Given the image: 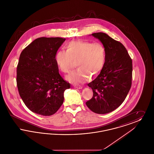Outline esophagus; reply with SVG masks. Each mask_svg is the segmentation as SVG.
<instances>
[{
  "mask_svg": "<svg viewBox=\"0 0 154 154\" xmlns=\"http://www.w3.org/2000/svg\"><path fill=\"white\" fill-rule=\"evenodd\" d=\"M74 87L75 88H77V89H80L82 88V87L80 85H75V86H74Z\"/></svg>",
  "mask_w": 154,
  "mask_h": 154,
  "instance_id": "esophagus-1",
  "label": "esophagus"
}]
</instances>
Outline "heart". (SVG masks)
<instances>
[{
    "mask_svg": "<svg viewBox=\"0 0 154 154\" xmlns=\"http://www.w3.org/2000/svg\"><path fill=\"white\" fill-rule=\"evenodd\" d=\"M66 51L59 50L55 56V61L59 69L63 73H69L74 62L77 69L66 77L73 84H82L88 80L89 75L95 77L100 73L105 63L106 50L99 43L75 40L66 45Z\"/></svg>",
    "mask_w": 154,
    "mask_h": 154,
    "instance_id": "1",
    "label": "heart"
}]
</instances>
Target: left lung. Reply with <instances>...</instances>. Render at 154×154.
Segmentation results:
<instances>
[{"instance_id":"obj_1","label":"left lung","mask_w":154,"mask_h":154,"mask_svg":"<svg viewBox=\"0 0 154 154\" xmlns=\"http://www.w3.org/2000/svg\"><path fill=\"white\" fill-rule=\"evenodd\" d=\"M106 50V60L100 74L88 86L94 95L86 105L99 114L110 112L124 101L132 85V61L124 45L107 34H92Z\"/></svg>"}]
</instances>
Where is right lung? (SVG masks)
<instances>
[{"label": "right lung", "mask_w": 154, "mask_h": 154, "mask_svg": "<svg viewBox=\"0 0 154 154\" xmlns=\"http://www.w3.org/2000/svg\"><path fill=\"white\" fill-rule=\"evenodd\" d=\"M60 37H40L21 53L17 69L20 95L32 112L44 116L55 114L64 100L69 83L59 73L55 56L65 41Z\"/></svg>", "instance_id": "obj_1"}]
</instances>
